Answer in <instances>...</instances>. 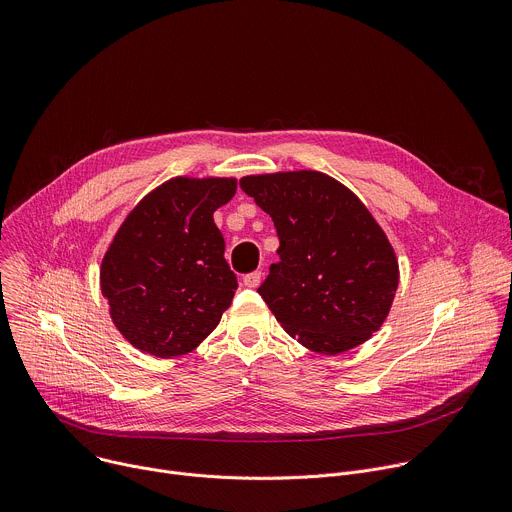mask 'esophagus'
Returning <instances> with one entry per match:
<instances>
[{"instance_id": "obj_1", "label": "esophagus", "mask_w": 512, "mask_h": 512, "mask_svg": "<svg viewBox=\"0 0 512 512\" xmlns=\"http://www.w3.org/2000/svg\"><path fill=\"white\" fill-rule=\"evenodd\" d=\"M261 277H263L261 271H251V273H247V275L243 277V283H245L247 287H257V285L261 283Z\"/></svg>"}]
</instances>
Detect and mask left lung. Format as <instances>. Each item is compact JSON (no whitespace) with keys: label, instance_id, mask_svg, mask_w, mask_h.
Here are the masks:
<instances>
[{"label":"left lung","instance_id":"1","mask_svg":"<svg viewBox=\"0 0 512 512\" xmlns=\"http://www.w3.org/2000/svg\"><path fill=\"white\" fill-rule=\"evenodd\" d=\"M241 188L279 237V261L257 291L283 330L320 354L369 340L391 310L399 265L367 206L310 170L247 176Z\"/></svg>","mask_w":512,"mask_h":512}]
</instances>
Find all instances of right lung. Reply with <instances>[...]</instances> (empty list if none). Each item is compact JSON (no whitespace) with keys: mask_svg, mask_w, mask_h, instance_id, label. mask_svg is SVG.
Returning <instances> with one entry per match:
<instances>
[{"mask_svg":"<svg viewBox=\"0 0 512 512\" xmlns=\"http://www.w3.org/2000/svg\"><path fill=\"white\" fill-rule=\"evenodd\" d=\"M237 192L233 178H174L125 218L101 265V291L119 332L141 352L194 350L231 306L237 275L212 212Z\"/></svg>","mask_w":512,"mask_h":512,"instance_id":"right-lung-1","label":"right lung"}]
</instances>
